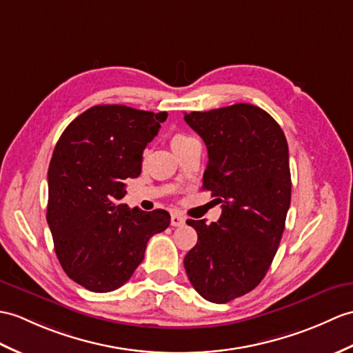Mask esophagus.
I'll return each mask as SVG.
<instances>
[{"label":"esophagus","instance_id":"obj_1","mask_svg":"<svg viewBox=\"0 0 353 353\" xmlns=\"http://www.w3.org/2000/svg\"><path fill=\"white\" fill-rule=\"evenodd\" d=\"M183 224H185V218H183L182 215H179V214H171V225L180 227V225H183Z\"/></svg>","mask_w":353,"mask_h":353}]
</instances>
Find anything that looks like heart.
Here are the masks:
<instances>
[{
    "label": "heart",
    "instance_id": "obj_1",
    "mask_svg": "<svg viewBox=\"0 0 353 353\" xmlns=\"http://www.w3.org/2000/svg\"><path fill=\"white\" fill-rule=\"evenodd\" d=\"M191 138H194V137L188 135V134H182V132L174 134L173 137H171V147H173V149H176L177 145H180L182 143L188 141V139H191Z\"/></svg>",
    "mask_w": 353,
    "mask_h": 353
}]
</instances>
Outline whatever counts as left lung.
<instances>
[{
	"instance_id": "left-lung-1",
	"label": "left lung",
	"mask_w": 353,
	"mask_h": 353,
	"mask_svg": "<svg viewBox=\"0 0 353 353\" xmlns=\"http://www.w3.org/2000/svg\"><path fill=\"white\" fill-rule=\"evenodd\" d=\"M185 121L208 147L203 190L223 214L209 225L186 221L199 239L183 265L204 299L225 304L257 288L280 245L292 195L288 139L250 103L194 111Z\"/></svg>"
}]
</instances>
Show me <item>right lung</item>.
Here are the masks:
<instances>
[{
	"instance_id": "add662e5",
	"label": "right lung",
	"mask_w": 353,
	"mask_h": 353,
	"mask_svg": "<svg viewBox=\"0 0 353 353\" xmlns=\"http://www.w3.org/2000/svg\"><path fill=\"white\" fill-rule=\"evenodd\" d=\"M167 116L96 105L73 120L55 145L48 170V225L64 272L90 292L125 284L150 237L170 225L167 210L119 203L125 180L141 174L143 152Z\"/></svg>"
}]
</instances>
